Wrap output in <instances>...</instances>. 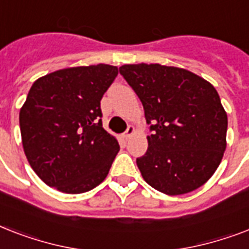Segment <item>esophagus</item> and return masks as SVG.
Wrapping results in <instances>:
<instances>
[{
  "mask_svg": "<svg viewBox=\"0 0 249 249\" xmlns=\"http://www.w3.org/2000/svg\"><path fill=\"white\" fill-rule=\"evenodd\" d=\"M133 133H134V126L129 125L128 129H126V132H125L123 136H124L125 140H128V138H130V136H133Z\"/></svg>",
  "mask_w": 249,
  "mask_h": 249,
  "instance_id": "34e87169",
  "label": "esophagus"
}]
</instances>
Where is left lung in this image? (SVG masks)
I'll return each mask as SVG.
<instances>
[{
  "label": "left lung",
  "mask_w": 249,
  "mask_h": 249,
  "mask_svg": "<svg viewBox=\"0 0 249 249\" xmlns=\"http://www.w3.org/2000/svg\"><path fill=\"white\" fill-rule=\"evenodd\" d=\"M120 73L142 102L148 148L137 159L148 185L166 195L203 186L226 150L228 115L214 86L183 68L124 64Z\"/></svg>",
  "instance_id": "left-lung-1"
}]
</instances>
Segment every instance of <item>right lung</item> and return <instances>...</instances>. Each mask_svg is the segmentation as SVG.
I'll list each match as a JSON object with an SVG mask.
<instances>
[{
  "mask_svg": "<svg viewBox=\"0 0 249 249\" xmlns=\"http://www.w3.org/2000/svg\"><path fill=\"white\" fill-rule=\"evenodd\" d=\"M119 71L97 64L36 80L19 113L29 165L50 187L81 194L105 181L120 146L102 126L101 99Z\"/></svg>",
  "mask_w": 249,
  "mask_h": 249,
  "instance_id": "add662e5",
  "label": "right lung"
}]
</instances>
